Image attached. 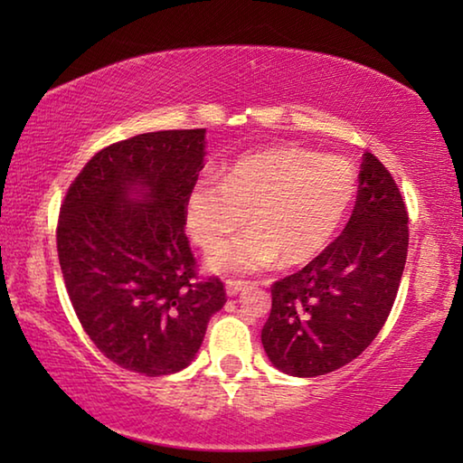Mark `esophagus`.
Masks as SVG:
<instances>
[{"mask_svg":"<svg viewBox=\"0 0 463 463\" xmlns=\"http://www.w3.org/2000/svg\"><path fill=\"white\" fill-rule=\"evenodd\" d=\"M226 296H237L239 292L247 288V281H237V279H226Z\"/></svg>","mask_w":463,"mask_h":463,"instance_id":"esophagus-1","label":"esophagus"}]
</instances>
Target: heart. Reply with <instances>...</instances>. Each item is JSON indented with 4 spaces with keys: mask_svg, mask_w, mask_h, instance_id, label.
Listing matches in <instances>:
<instances>
[{
    "mask_svg": "<svg viewBox=\"0 0 463 463\" xmlns=\"http://www.w3.org/2000/svg\"><path fill=\"white\" fill-rule=\"evenodd\" d=\"M357 192L354 163L276 146L239 156L222 182L203 175L185 195L184 221L192 241L213 249L246 222L251 229L213 250L208 268L250 273L315 260L339 231Z\"/></svg>",
    "mask_w": 463,
    "mask_h": 463,
    "instance_id": "1",
    "label": "heart"
}]
</instances>
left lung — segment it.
<instances>
[{
  "label": "left lung",
  "mask_w": 463,
  "mask_h": 463,
  "mask_svg": "<svg viewBox=\"0 0 463 463\" xmlns=\"http://www.w3.org/2000/svg\"><path fill=\"white\" fill-rule=\"evenodd\" d=\"M409 214L390 171L364 153L354 214L307 268L271 286L261 343L273 367L315 378L370 347L396 300Z\"/></svg>",
  "instance_id": "left-lung-1"
}]
</instances>
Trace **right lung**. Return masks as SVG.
<instances>
[{"mask_svg":"<svg viewBox=\"0 0 463 463\" xmlns=\"http://www.w3.org/2000/svg\"><path fill=\"white\" fill-rule=\"evenodd\" d=\"M203 156L206 128L120 140L91 156L61 206L57 250L75 315L124 370L182 372L226 302L221 279L195 281L184 232Z\"/></svg>","mask_w":463,"mask_h":463,"instance_id":"right-lung-1","label":"right lung"}]
</instances>
